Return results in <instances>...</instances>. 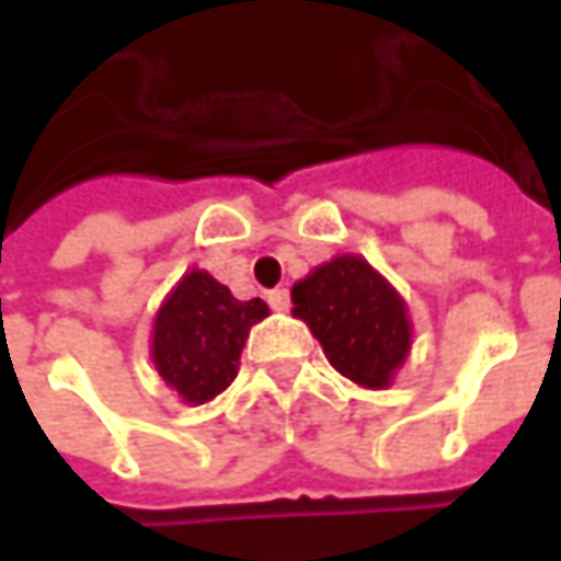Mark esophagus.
<instances>
[{"mask_svg":"<svg viewBox=\"0 0 561 561\" xmlns=\"http://www.w3.org/2000/svg\"><path fill=\"white\" fill-rule=\"evenodd\" d=\"M268 306L274 312H287L290 309V290H284V287H277V290L268 293Z\"/></svg>","mask_w":561,"mask_h":561,"instance_id":"esophagus-1","label":"esophagus"}]
</instances>
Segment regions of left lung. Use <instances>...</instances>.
Returning <instances> with one entry per match:
<instances>
[{"label":"left lung","mask_w":561,"mask_h":561,"mask_svg":"<svg viewBox=\"0 0 561 561\" xmlns=\"http://www.w3.org/2000/svg\"><path fill=\"white\" fill-rule=\"evenodd\" d=\"M293 314L312 328L336 371L387 387L409 353L405 302L365 259L340 255L293 287Z\"/></svg>","instance_id":"8db88e82"}]
</instances>
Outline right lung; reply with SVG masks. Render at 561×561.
Here are the masks:
<instances>
[{"mask_svg":"<svg viewBox=\"0 0 561 561\" xmlns=\"http://www.w3.org/2000/svg\"><path fill=\"white\" fill-rule=\"evenodd\" d=\"M268 314L262 299L240 302L205 271H190L156 318L152 358L186 402H208L237 377L249 328Z\"/></svg>","mask_w":561,"mask_h":561,"instance_id":"right-lung-1","label":"right lung"}]
</instances>
